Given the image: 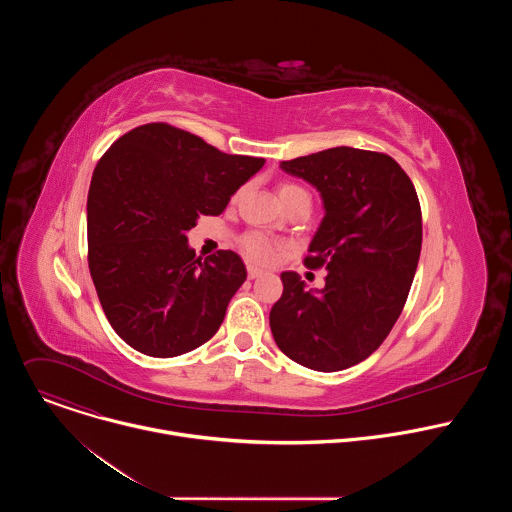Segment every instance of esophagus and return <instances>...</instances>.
<instances>
[{"label": "esophagus", "mask_w": 512, "mask_h": 512, "mask_svg": "<svg viewBox=\"0 0 512 512\" xmlns=\"http://www.w3.org/2000/svg\"><path fill=\"white\" fill-rule=\"evenodd\" d=\"M247 273H249V279H257V277H261V275H263V271H261V269H257V267H253V265H249V267H247Z\"/></svg>", "instance_id": "esophagus-1"}]
</instances>
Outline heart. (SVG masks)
<instances>
[{
    "label": "heart",
    "mask_w": 512,
    "mask_h": 512,
    "mask_svg": "<svg viewBox=\"0 0 512 512\" xmlns=\"http://www.w3.org/2000/svg\"><path fill=\"white\" fill-rule=\"evenodd\" d=\"M277 196L285 208L300 198H308L306 190L294 182H281L277 188ZM241 249L255 263H269L277 255L279 245L261 233H247L241 237Z\"/></svg>",
    "instance_id": "1"
}]
</instances>
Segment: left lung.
Wrapping results in <instances>:
<instances>
[{
  "instance_id": "1",
  "label": "left lung",
  "mask_w": 512,
  "mask_h": 512,
  "mask_svg": "<svg viewBox=\"0 0 512 512\" xmlns=\"http://www.w3.org/2000/svg\"><path fill=\"white\" fill-rule=\"evenodd\" d=\"M316 186L324 221L304 265L328 269L308 291L283 271L269 326L279 350L302 367L334 373L369 358L403 312L421 253V206L411 178L387 154L330 148L281 162Z\"/></svg>"
}]
</instances>
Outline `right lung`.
<instances>
[{
    "label": "right lung",
    "instance_id": "obj_1",
    "mask_svg": "<svg viewBox=\"0 0 512 512\" xmlns=\"http://www.w3.org/2000/svg\"><path fill=\"white\" fill-rule=\"evenodd\" d=\"M168 123H145L101 156L87 198L89 271L113 330L168 358L210 340L247 279L235 251L202 261L186 231L216 216L263 168Z\"/></svg>",
    "mask_w": 512,
    "mask_h": 512
}]
</instances>
